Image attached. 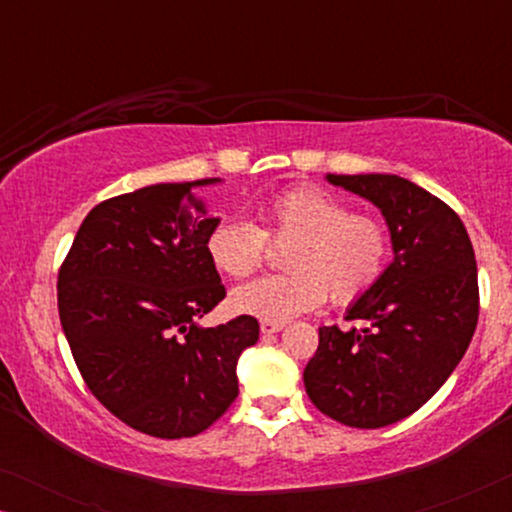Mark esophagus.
Segmentation results:
<instances>
[{"label":"esophagus","mask_w":512,"mask_h":512,"mask_svg":"<svg viewBox=\"0 0 512 512\" xmlns=\"http://www.w3.org/2000/svg\"><path fill=\"white\" fill-rule=\"evenodd\" d=\"M284 328V321H261V333L263 335H272L279 333Z\"/></svg>","instance_id":"esophagus-1"}]
</instances>
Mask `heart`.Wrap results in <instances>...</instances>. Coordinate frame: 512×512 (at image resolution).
Returning a JSON list of instances; mask_svg holds the SVG:
<instances>
[{
  "label": "heart",
  "mask_w": 512,
  "mask_h": 512,
  "mask_svg": "<svg viewBox=\"0 0 512 512\" xmlns=\"http://www.w3.org/2000/svg\"><path fill=\"white\" fill-rule=\"evenodd\" d=\"M263 226L221 219L207 237V256L228 277H247L265 263L268 242L284 244V275L237 286L230 307L261 321H289L326 298L349 305L380 282L389 263V228L380 216L352 212L338 195L298 186L265 202Z\"/></svg>",
  "instance_id": "1"
}]
</instances>
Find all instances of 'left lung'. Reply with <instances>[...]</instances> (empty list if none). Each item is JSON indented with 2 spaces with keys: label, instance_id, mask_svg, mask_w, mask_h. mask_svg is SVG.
Wrapping results in <instances>:
<instances>
[{
  "label": "left lung",
  "instance_id": "1",
  "mask_svg": "<svg viewBox=\"0 0 512 512\" xmlns=\"http://www.w3.org/2000/svg\"><path fill=\"white\" fill-rule=\"evenodd\" d=\"M382 209L394 263L349 307L366 328H319L303 380L335 422L380 429L422 408L466 354L480 312L471 237L450 205L396 174H328Z\"/></svg>",
  "mask_w": 512,
  "mask_h": 512
}]
</instances>
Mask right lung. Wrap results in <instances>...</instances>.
I'll use <instances>...</instances> for the list:
<instances>
[{
    "mask_svg": "<svg viewBox=\"0 0 512 512\" xmlns=\"http://www.w3.org/2000/svg\"><path fill=\"white\" fill-rule=\"evenodd\" d=\"M156 184L90 209L58 272V312L76 368L111 415L153 438H191L237 398L254 317L195 326L226 298L207 256L219 219L193 186Z\"/></svg>",
    "mask_w": 512,
    "mask_h": 512,
    "instance_id": "obj_1",
    "label": "right lung"
}]
</instances>
